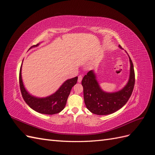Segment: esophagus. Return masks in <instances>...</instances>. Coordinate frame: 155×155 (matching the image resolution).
Wrapping results in <instances>:
<instances>
[{"label":"esophagus","instance_id":"1","mask_svg":"<svg viewBox=\"0 0 155 155\" xmlns=\"http://www.w3.org/2000/svg\"><path fill=\"white\" fill-rule=\"evenodd\" d=\"M82 79H83V76H81V75H79V76H78V81L79 83H81V81H82Z\"/></svg>","mask_w":155,"mask_h":155}]
</instances>
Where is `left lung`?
Instances as JSON below:
<instances>
[{"mask_svg": "<svg viewBox=\"0 0 155 155\" xmlns=\"http://www.w3.org/2000/svg\"><path fill=\"white\" fill-rule=\"evenodd\" d=\"M121 48V46L119 45ZM130 64V76L128 83L116 92H106L100 88L93 70L89 71L83 77L81 85L83 87L84 101L87 109L92 113L97 115H107L120 109L128 101L134 88L135 75L132 61Z\"/></svg>", "mask_w": 155, "mask_h": 155, "instance_id": "8db88e82", "label": "left lung"}]
</instances>
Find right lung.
<instances>
[{
	"label": "right lung",
	"instance_id": "right-lung-1",
	"mask_svg": "<svg viewBox=\"0 0 155 155\" xmlns=\"http://www.w3.org/2000/svg\"><path fill=\"white\" fill-rule=\"evenodd\" d=\"M39 44L32 46L30 49L32 47H36ZM21 68L22 64L19 72L20 89L23 99L29 107L39 113L50 115L59 113L63 110L66 105L71 89L78 81V77L68 79L64 81L58 90L53 94L46 97H37L30 95L25 89L22 80Z\"/></svg>",
	"mask_w": 155,
	"mask_h": 155
}]
</instances>
